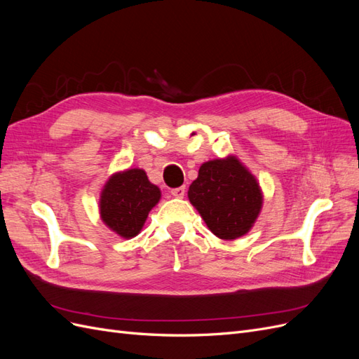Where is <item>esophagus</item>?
I'll return each instance as SVG.
<instances>
[{
    "label": "esophagus",
    "instance_id": "1",
    "mask_svg": "<svg viewBox=\"0 0 359 359\" xmlns=\"http://www.w3.org/2000/svg\"><path fill=\"white\" fill-rule=\"evenodd\" d=\"M170 194L173 198H178V199H182L184 196H186V187H178V189H172L170 190Z\"/></svg>",
    "mask_w": 359,
    "mask_h": 359
}]
</instances>
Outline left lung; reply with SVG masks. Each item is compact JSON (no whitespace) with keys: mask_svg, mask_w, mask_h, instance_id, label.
Masks as SVG:
<instances>
[{"mask_svg":"<svg viewBox=\"0 0 359 359\" xmlns=\"http://www.w3.org/2000/svg\"><path fill=\"white\" fill-rule=\"evenodd\" d=\"M187 196L208 229L226 241L252 231L264 206L257 178L233 154L202 163Z\"/></svg>","mask_w":359,"mask_h":359,"instance_id":"left-lung-1","label":"left lung"}]
</instances>
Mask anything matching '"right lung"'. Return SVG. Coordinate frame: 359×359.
Wrapping results in <instances>:
<instances>
[{"instance_id": "add662e5", "label": "right lung", "mask_w": 359, "mask_h": 359, "mask_svg": "<svg viewBox=\"0 0 359 359\" xmlns=\"http://www.w3.org/2000/svg\"><path fill=\"white\" fill-rule=\"evenodd\" d=\"M161 191L140 168L114 172L100 191L99 212L107 229L130 240L140 233Z\"/></svg>"}]
</instances>
